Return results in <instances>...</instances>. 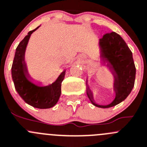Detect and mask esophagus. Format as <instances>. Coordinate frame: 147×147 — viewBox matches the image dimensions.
Listing matches in <instances>:
<instances>
[{
  "label": "esophagus",
  "mask_w": 147,
  "mask_h": 147,
  "mask_svg": "<svg viewBox=\"0 0 147 147\" xmlns=\"http://www.w3.org/2000/svg\"><path fill=\"white\" fill-rule=\"evenodd\" d=\"M85 59V56H83V55H80V59Z\"/></svg>",
  "instance_id": "obj_1"
}]
</instances>
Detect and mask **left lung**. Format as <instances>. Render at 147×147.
Masks as SVG:
<instances>
[{"instance_id":"1","label":"left lung","mask_w":147,"mask_h":147,"mask_svg":"<svg viewBox=\"0 0 147 147\" xmlns=\"http://www.w3.org/2000/svg\"><path fill=\"white\" fill-rule=\"evenodd\" d=\"M100 57L114 75L116 98L112 102L101 105L94 102L92 94L88 87L87 95L92 103L98 108H111L124 100L134 86L136 67L131 51L125 41L116 32L105 34L99 40Z\"/></svg>"}]
</instances>
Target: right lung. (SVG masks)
Wrapping results in <instances>:
<instances>
[{
    "label": "right lung",
    "instance_id": "add662e5",
    "mask_svg": "<svg viewBox=\"0 0 147 147\" xmlns=\"http://www.w3.org/2000/svg\"><path fill=\"white\" fill-rule=\"evenodd\" d=\"M39 26L29 31L17 47L11 67V75L16 90L21 98L34 108L45 109L53 107L59 100L61 84L65 78V71L61 73L55 82L47 86H38L28 80L29 75L24 62L26 48L31 34Z\"/></svg>",
    "mask_w": 147,
    "mask_h": 147
}]
</instances>
